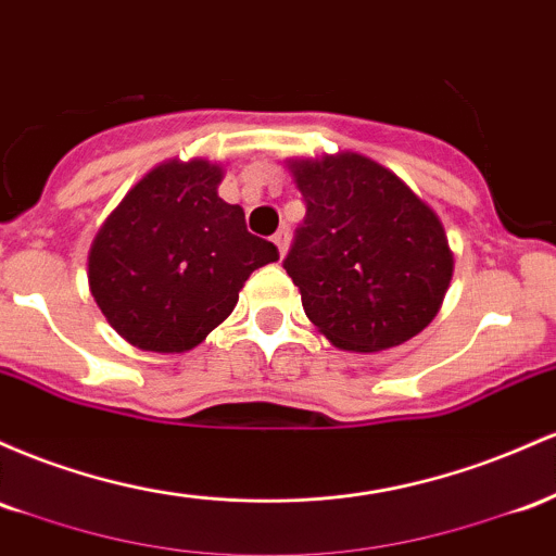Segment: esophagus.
Returning a JSON list of instances; mask_svg holds the SVG:
<instances>
[{
  "mask_svg": "<svg viewBox=\"0 0 556 556\" xmlns=\"http://www.w3.org/2000/svg\"><path fill=\"white\" fill-rule=\"evenodd\" d=\"M289 241H291V236H289V228H280L278 233L273 236V244L278 247L280 257H286V252H289Z\"/></svg>",
  "mask_w": 556,
  "mask_h": 556,
  "instance_id": "obj_1",
  "label": "esophagus"
}]
</instances>
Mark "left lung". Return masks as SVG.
<instances>
[{"instance_id":"left-lung-1","label":"left lung","mask_w":556,"mask_h":556,"mask_svg":"<svg viewBox=\"0 0 556 556\" xmlns=\"http://www.w3.org/2000/svg\"><path fill=\"white\" fill-rule=\"evenodd\" d=\"M289 173L307 217L283 267L315 328L346 352H383L420 333L454 273L439 215L357 152L289 160Z\"/></svg>"}]
</instances>
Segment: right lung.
<instances>
[{"label":"right lung","instance_id":"right-lung-1","mask_svg":"<svg viewBox=\"0 0 556 556\" xmlns=\"http://www.w3.org/2000/svg\"><path fill=\"white\" fill-rule=\"evenodd\" d=\"M223 165L204 157L152 167L110 212L89 249V289L128 344L180 354L233 312L247 278L278 260L217 197Z\"/></svg>","mask_w":556,"mask_h":556}]
</instances>
